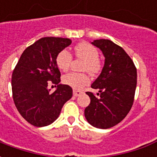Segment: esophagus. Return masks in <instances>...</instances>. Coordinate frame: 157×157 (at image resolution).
Returning <instances> with one entry per match:
<instances>
[{"label":"esophagus","instance_id":"1","mask_svg":"<svg viewBox=\"0 0 157 157\" xmlns=\"http://www.w3.org/2000/svg\"><path fill=\"white\" fill-rule=\"evenodd\" d=\"M82 93V91H80V90H75V89L73 90V94H74L75 97H78V96L81 95Z\"/></svg>","mask_w":157,"mask_h":157}]
</instances>
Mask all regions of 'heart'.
<instances>
[{
  "label": "heart",
  "instance_id": "1",
  "mask_svg": "<svg viewBox=\"0 0 157 157\" xmlns=\"http://www.w3.org/2000/svg\"><path fill=\"white\" fill-rule=\"evenodd\" d=\"M75 56L84 59L82 71H87L92 75H96L102 69V63L98 59V50L87 42H82L74 48ZM72 56L66 49H63L56 56V65L62 71H67L71 66ZM63 82L75 89L82 88L90 82V77L86 73L71 72L63 76Z\"/></svg>",
  "mask_w": 157,
  "mask_h": 157
}]
</instances>
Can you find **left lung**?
I'll return each instance as SVG.
<instances>
[{"label": "left lung", "mask_w": 157, "mask_h": 157, "mask_svg": "<svg viewBox=\"0 0 157 157\" xmlns=\"http://www.w3.org/2000/svg\"><path fill=\"white\" fill-rule=\"evenodd\" d=\"M92 44L102 50L104 66L92 88L98 89V97L87 92L91 102L85 117L96 128H109L118 124L131 109L137 84V71L131 58L109 39H97Z\"/></svg>", "instance_id": "obj_1"}]
</instances>
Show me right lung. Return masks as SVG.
I'll list each match as a JSON object with an SVG mask.
<instances>
[{
  "mask_svg": "<svg viewBox=\"0 0 157 157\" xmlns=\"http://www.w3.org/2000/svg\"><path fill=\"white\" fill-rule=\"evenodd\" d=\"M71 44L70 39L45 37L23 51L12 76L16 108L22 118L36 127H44L58 118L63 105L71 98L72 88L59 84L60 72L55 59ZM51 81L57 89L51 94Z\"/></svg>",
  "mask_w": 157,
  "mask_h": 157,
  "instance_id": "1",
  "label": "right lung"
}]
</instances>
